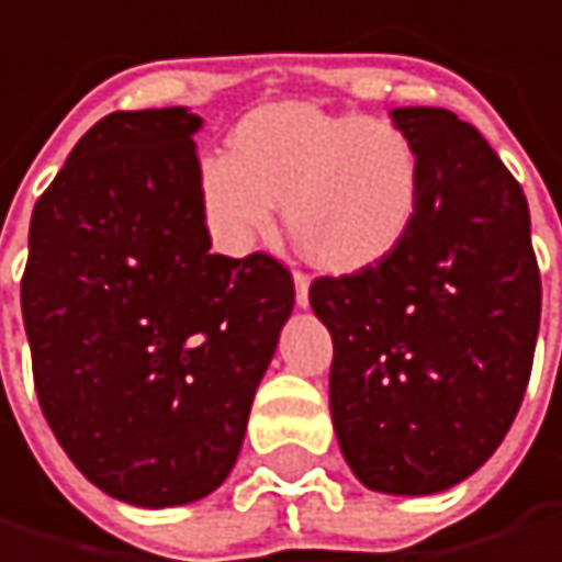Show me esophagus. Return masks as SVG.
Here are the masks:
<instances>
[{
  "instance_id": "1",
  "label": "esophagus",
  "mask_w": 562,
  "mask_h": 562,
  "mask_svg": "<svg viewBox=\"0 0 562 562\" xmlns=\"http://www.w3.org/2000/svg\"><path fill=\"white\" fill-rule=\"evenodd\" d=\"M311 278L307 274H301V271H294V301H297V307H307L311 304Z\"/></svg>"
}]
</instances>
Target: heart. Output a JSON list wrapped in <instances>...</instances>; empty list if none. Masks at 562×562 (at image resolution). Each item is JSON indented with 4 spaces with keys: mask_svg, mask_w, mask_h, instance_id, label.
<instances>
[{
    "mask_svg": "<svg viewBox=\"0 0 562 562\" xmlns=\"http://www.w3.org/2000/svg\"><path fill=\"white\" fill-rule=\"evenodd\" d=\"M201 201L215 235L245 251L284 204L291 241L327 271L381 261L420 204V161L404 132L361 115L271 105L248 115L232 155L201 165Z\"/></svg>",
    "mask_w": 562,
    "mask_h": 562,
    "instance_id": "1",
    "label": "heart"
}]
</instances>
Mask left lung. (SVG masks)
<instances>
[{
    "instance_id": "obj_1",
    "label": "left lung",
    "mask_w": 562,
    "mask_h": 562,
    "mask_svg": "<svg viewBox=\"0 0 562 562\" xmlns=\"http://www.w3.org/2000/svg\"><path fill=\"white\" fill-rule=\"evenodd\" d=\"M420 161V204L378 265L317 278L330 330V420L355 476L430 497L476 473L507 437L533 368L540 268L524 188L447 109H394Z\"/></svg>"
}]
</instances>
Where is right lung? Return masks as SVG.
I'll return each mask as SVG.
<instances>
[{
    "label": "right lung",
    "instance_id": "add662e5",
    "mask_svg": "<svg viewBox=\"0 0 562 562\" xmlns=\"http://www.w3.org/2000/svg\"><path fill=\"white\" fill-rule=\"evenodd\" d=\"M201 115L112 112L35 201L22 321L42 414L86 480L145 507L218 490L294 307L268 255H212Z\"/></svg>",
    "mask_w": 562,
    "mask_h": 562
}]
</instances>
